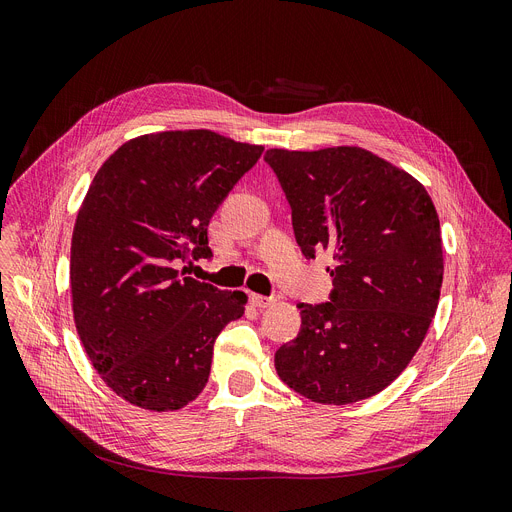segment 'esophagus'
<instances>
[{
  "label": "esophagus",
  "instance_id": "34e87169",
  "mask_svg": "<svg viewBox=\"0 0 512 512\" xmlns=\"http://www.w3.org/2000/svg\"><path fill=\"white\" fill-rule=\"evenodd\" d=\"M251 303H253L255 307L265 309V307L274 305V299H272V297H261V295H251Z\"/></svg>",
  "mask_w": 512,
  "mask_h": 512
}]
</instances>
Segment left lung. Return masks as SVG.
I'll use <instances>...</instances> for the list:
<instances>
[{
	"instance_id": "1",
	"label": "left lung",
	"mask_w": 512,
	"mask_h": 512,
	"mask_svg": "<svg viewBox=\"0 0 512 512\" xmlns=\"http://www.w3.org/2000/svg\"><path fill=\"white\" fill-rule=\"evenodd\" d=\"M293 211L307 259L330 251L328 303H301L297 339L276 372L316 404L345 406L406 370L437 311L443 280L439 217L414 177L358 146L265 152Z\"/></svg>"
}]
</instances>
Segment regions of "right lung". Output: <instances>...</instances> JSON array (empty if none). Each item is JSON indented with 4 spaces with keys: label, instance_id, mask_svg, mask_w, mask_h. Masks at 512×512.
Masks as SVG:
<instances>
[{
    "label": "right lung",
    "instance_id": "add662e5",
    "mask_svg": "<svg viewBox=\"0 0 512 512\" xmlns=\"http://www.w3.org/2000/svg\"><path fill=\"white\" fill-rule=\"evenodd\" d=\"M209 129L133 138L98 169L71 240L73 318L106 387L131 406L173 412L207 385L213 343L247 295L180 274L209 259L207 228L261 157Z\"/></svg>",
    "mask_w": 512,
    "mask_h": 512
}]
</instances>
